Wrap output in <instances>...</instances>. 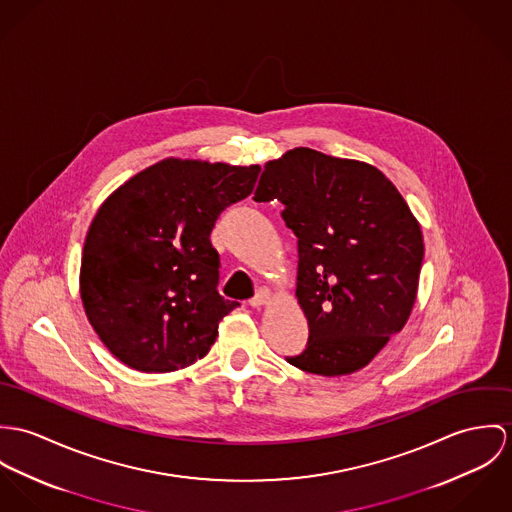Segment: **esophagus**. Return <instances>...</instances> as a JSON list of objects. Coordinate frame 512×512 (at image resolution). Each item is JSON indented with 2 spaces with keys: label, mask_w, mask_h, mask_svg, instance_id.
Listing matches in <instances>:
<instances>
[{
  "label": "esophagus",
  "mask_w": 512,
  "mask_h": 512,
  "mask_svg": "<svg viewBox=\"0 0 512 512\" xmlns=\"http://www.w3.org/2000/svg\"><path fill=\"white\" fill-rule=\"evenodd\" d=\"M269 300H271V290L265 288V286H261V288L255 292V296L249 300V304H251L253 308H259V306L267 304Z\"/></svg>",
  "instance_id": "esophagus-1"
}]
</instances>
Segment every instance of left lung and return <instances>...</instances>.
Returning <instances> with one entry per match:
<instances>
[{"label":"left lung","instance_id":"obj_1","mask_svg":"<svg viewBox=\"0 0 512 512\" xmlns=\"http://www.w3.org/2000/svg\"><path fill=\"white\" fill-rule=\"evenodd\" d=\"M253 200L284 204L298 237L296 296L310 336L286 361L324 377L359 371L416 300L424 241L408 204L379 169L308 147L269 161Z\"/></svg>","mask_w":512,"mask_h":512}]
</instances>
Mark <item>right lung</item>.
Segmentation results:
<instances>
[{"instance_id": "1", "label": "right lung", "mask_w": 512, "mask_h": 512, "mask_svg": "<svg viewBox=\"0 0 512 512\" xmlns=\"http://www.w3.org/2000/svg\"><path fill=\"white\" fill-rule=\"evenodd\" d=\"M261 167L165 159L129 178L88 229L80 296L104 345L127 367L169 373L202 359L237 302L218 292L210 233L247 198Z\"/></svg>"}]
</instances>
